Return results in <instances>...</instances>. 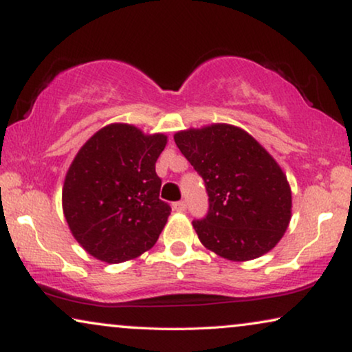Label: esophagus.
<instances>
[{
	"instance_id": "esophagus-1",
	"label": "esophagus",
	"mask_w": 352,
	"mask_h": 352,
	"mask_svg": "<svg viewBox=\"0 0 352 352\" xmlns=\"http://www.w3.org/2000/svg\"><path fill=\"white\" fill-rule=\"evenodd\" d=\"M173 208H175L176 211H186V208H187V204H186L184 200L176 201V204H173Z\"/></svg>"
}]
</instances>
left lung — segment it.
Segmentation results:
<instances>
[{
  "instance_id": "left-lung-1",
  "label": "left lung",
  "mask_w": 352,
  "mask_h": 352,
  "mask_svg": "<svg viewBox=\"0 0 352 352\" xmlns=\"http://www.w3.org/2000/svg\"><path fill=\"white\" fill-rule=\"evenodd\" d=\"M175 142L208 194L206 216L192 221L200 242L230 261L271 252L290 224L292 190L266 148L226 123L179 131Z\"/></svg>"
}]
</instances>
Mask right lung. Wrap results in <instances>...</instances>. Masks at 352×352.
Here are the masks:
<instances>
[{"mask_svg": "<svg viewBox=\"0 0 352 352\" xmlns=\"http://www.w3.org/2000/svg\"><path fill=\"white\" fill-rule=\"evenodd\" d=\"M165 134H144L126 123L89 138L67 171L62 208L67 224L91 256L115 264L152 248L171 206L160 200L157 158Z\"/></svg>", "mask_w": 352, "mask_h": 352, "instance_id": "obj_1", "label": "right lung"}]
</instances>
